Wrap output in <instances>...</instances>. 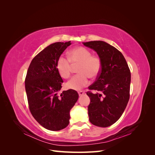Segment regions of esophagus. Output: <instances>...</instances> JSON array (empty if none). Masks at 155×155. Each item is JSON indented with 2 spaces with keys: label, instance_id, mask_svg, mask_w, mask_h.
<instances>
[{
  "label": "esophagus",
  "instance_id": "obj_1",
  "mask_svg": "<svg viewBox=\"0 0 155 155\" xmlns=\"http://www.w3.org/2000/svg\"><path fill=\"white\" fill-rule=\"evenodd\" d=\"M78 94H79V96H82V95H83L84 94H85V92H84L83 91H79L78 92Z\"/></svg>",
  "mask_w": 155,
  "mask_h": 155
}]
</instances>
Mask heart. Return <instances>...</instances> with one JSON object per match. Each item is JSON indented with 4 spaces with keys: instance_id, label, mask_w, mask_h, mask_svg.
I'll return each mask as SVG.
<instances>
[{
    "instance_id": "1",
    "label": "heart",
    "mask_w": 155,
    "mask_h": 155,
    "mask_svg": "<svg viewBox=\"0 0 155 155\" xmlns=\"http://www.w3.org/2000/svg\"><path fill=\"white\" fill-rule=\"evenodd\" d=\"M88 49L79 46L69 51L68 58L63 56L59 58L57 61L58 71L63 78H68L72 72L73 66L78 65V74L74 76L67 83V87L75 91H79L89 83L88 78H97L101 70V60L97 55H92Z\"/></svg>"
}]
</instances>
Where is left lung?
Instances as JSON below:
<instances>
[{
	"label": "left lung",
	"instance_id": "1",
	"mask_svg": "<svg viewBox=\"0 0 155 155\" xmlns=\"http://www.w3.org/2000/svg\"><path fill=\"white\" fill-rule=\"evenodd\" d=\"M83 45L95 50L101 60V70L88 91L91 99L88 106L91 123L107 127L119 120L130 97V72L123 54L104 41H94Z\"/></svg>",
	"mask_w": 155,
	"mask_h": 155
}]
</instances>
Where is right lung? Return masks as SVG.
Returning <instances> with one entry per match:
<instances>
[{
  "instance_id": "add662e5",
  "label": "right lung",
  "mask_w": 155,
  "mask_h": 155,
  "mask_svg": "<svg viewBox=\"0 0 155 155\" xmlns=\"http://www.w3.org/2000/svg\"><path fill=\"white\" fill-rule=\"evenodd\" d=\"M57 42L35 55L28 69L25 88L32 116L45 129L57 131L69 124L70 110L78 100V93L70 89L58 92L63 79L57 69V61L68 46Z\"/></svg>"
}]
</instances>
